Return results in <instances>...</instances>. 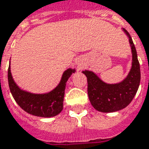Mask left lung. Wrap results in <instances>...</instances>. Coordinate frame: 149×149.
Here are the masks:
<instances>
[{
  "label": "left lung",
  "mask_w": 149,
  "mask_h": 149,
  "mask_svg": "<svg viewBox=\"0 0 149 149\" xmlns=\"http://www.w3.org/2000/svg\"><path fill=\"white\" fill-rule=\"evenodd\" d=\"M123 30L129 38L132 53L131 70L127 77L118 84L104 83L94 72L83 71L88 82V95L95 109L102 112H112L125 109L131 103L141 82V69L137 53L128 31Z\"/></svg>",
  "instance_id": "left-lung-1"
}]
</instances>
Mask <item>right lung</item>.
Returning a JSON list of instances; mask_svg holds the SVG:
<instances>
[{
	"instance_id": "obj_1",
	"label": "right lung",
	"mask_w": 149,
	"mask_h": 149,
	"mask_svg": "<svg viewBox=\"0 0 149 149\" xmlns=\"http://www.w3.org/2000/svg\"><path fill=\"white\" fill-rule=\"evenodd\" d=\"M73 72L75 69L72 68L65 71L60 84L51 92L45 94H34L21 90L18 87L13 79L10 66H8L9 89L18 105L26 112L40 117H52L58 115L63 109L66 82Z\"/></svg>"
}]
</instances>
